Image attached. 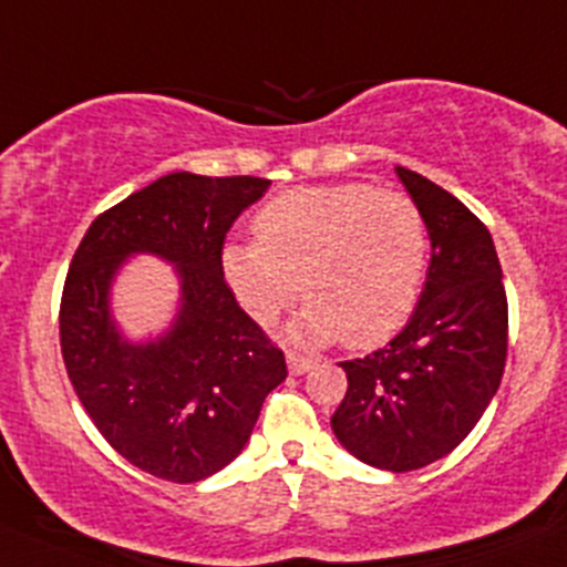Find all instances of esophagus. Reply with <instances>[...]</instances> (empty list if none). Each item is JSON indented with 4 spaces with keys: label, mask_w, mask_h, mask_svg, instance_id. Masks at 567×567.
Segmentation results:
<instances>
[{
    "label": "esophagus",
    "mask_w": 567,
    "mask_h": 567,
    "mask_svg": "<svg viewBox=\"0 0 567 567\" xmlns=\"http://www.w3.org/2000/svg\"><path fill=\"white\" fill-rule=\"evenodd\" d=\"M285 360H288V371L293 373V377H301V373H307L312 368L310 357H301V354H296V351H288V357H285Z\"/></svg>",
    "instance_id": "1"
}]
</instances>
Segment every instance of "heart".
<instances>
[{
  "label": "heart",
  "instance_id": "heart-1",
  "mask_svg": "<svg viewBox=\"0 0 567 567\" xmlns=\"http://www.w3.org/2000/svg\"><path fill=\"white\" fill-rule=\"evenodd\" d=\"M255 240H229L221 268L238 305L271 323L293 301L301 343L343 338L377 346L404 327L421 293L430 233L404 194L365 183L316 185L274 196L251 221Z\"/></svg>",
  "mask_w": 567,
  "mask_h": 567
}]
</instances>
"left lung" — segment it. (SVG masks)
Returning a JSON list of instances; mask_svg holds the SVG:
<instances>
[{"label":"left lung","mask_w":567,"mask_h":567,"mask_svg":"<svg viewBox=\"0 0 567 567\" xmlns=\"http://www.w3.org/2000/svg\"><path fill=\"white\" fill-rule=\"evenodd\" d=\"M432 240L426 285L384 349L340 368L349 379L332 415L340 446L373 468L417 471L474 430L502 384L507 293L485 224L432 179L395 168Z\"/></svg>","instance_id":"8db88e82"}]
</instances>
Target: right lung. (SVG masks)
<instances>
[{
	"mask_svg": "<svg viewBox=\"0 0 567 567\" xmlns=\"http://www.w3.org/2000/svg\"><path fill=\"white\" fill-rule=\"evenodd\" d=\"M271 179L177 172L126 196L87 227L60 301V349L82 406L135 468L190 485L244 452L285 354L224 282V238ZM132 254L172 261L181 310L155 341L132 344L109 288Z\"/></svg>",
	"mask_w": 567,
	"mask_h": 567,
	"instance_id": "right-lung-1",
	"label": "right lung"
}]
</instances>
